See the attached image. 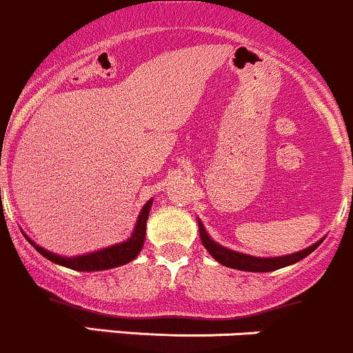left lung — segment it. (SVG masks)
I'll return each instance as SVG.
<instances>
[{
	"mask_svg": "<svg viewBox=\"0 0 353 353\" xmlns=\"http://www.w3.org/2000/svg\"><path fill=\"white\" fill-rule=\"evenodd\" d=\"M199 233H201L202 245L205 247V250H208V252L211 254L219 264L233 268V270L252 271V273H268V271L280 270V268L299 263V261H302L303 257L309 256L310 252H314V250L321 245V242H323V240H319V242H316L314 245L307 247V249L300 250V252L290 254V256L254 257V256H247V254H242V252H235V250H230L226 249V247L216 243L214 240L208 235V232H205L204 225H202L201 221H199Z\"/></svg>",
	"mask_w": 353,
	"mask_h": 353,
	"instance_id": "left-lung-1",
	"label": "left lung"
}]
</instances>
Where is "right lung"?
Masks as SVG:
<instances>
[{
	"mask_svg": "<svg viewBox=\"0 0 353 353\" xmlns=\"http://www.w3.org/2000/svg\"><path fill=\"white\" fill-rule=\"evenodd\" d=\"M152 199L145 202V205L142 208L141 214L137 218V225H135L134 233L128 240L125 242L117 243V245L106 247V249L96 250V252L83 254V256H73V257H63L58 254L50 252V250L43 249L41 245H37L36 242L27 236V240L30 242V245L44 256L46 259H50L51 263L59 264V266L70 268V270L75 271H103V270H111V268L123 266V264L130 263L137 257V254L141 252L142 247H144V239H145V223H148L149 211H151Z\"/></svg>",
	"mask_w": 353,
	"mask_h": 353,
	"instance_id": "add662e5",
	"label": "right lung"
}]
</instances>
